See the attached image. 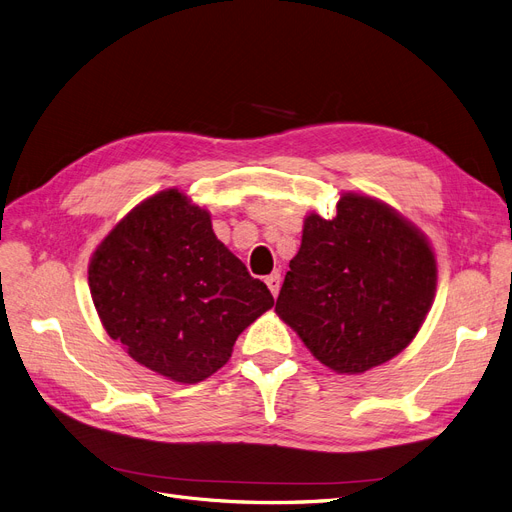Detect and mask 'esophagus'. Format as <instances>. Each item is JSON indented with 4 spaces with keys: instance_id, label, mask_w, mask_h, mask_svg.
Segmentation results:
<instances>
[{
    "instance_id": "esophagus-1",
    "label": "esophagus",
    "mask_w": 512,
    "mask_h": 512,
    "mask_svg": "<svg viewBox=\"0 0 512 512\" xmlns=\"http://www.w3.org/2000/svg\"><path fill=\"white\" fill-rule=\"evenodd\" d=\"M266 285H268V289L272 291V295L276 297V295H278V291H280V274H278V272L270 274V276L266 278Z\"/></svg>"
}]
</instances>
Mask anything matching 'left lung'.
Masks as SVG:
<instances>
[{
    "mask_svg": "<svg viewBox=\"0 0 512 512\" xmlns=\"http://www.w3.org/2000/svg\"><path fill=\"white\" fill-rule=\"evenodd\" d=\"M276 314L316 361L358 375L418 335L437 291L428 238L386 202L346 192L333 219L308 213Z\"/></svg>",
    "mask_w": 512,
    "mask_h": 512,
    "instance_id": "8db88e82",
    "label": "left lung"
}]
</instances>
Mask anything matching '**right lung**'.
Returning <instances> with one entry per match:
<instances>
[{"label": "right lung", "mask_w": 512, "mask_h": 512, "mask_svg": "<svg viewBox=\"0 0 512 512\" xmlns=\"http://www.w3.org/2000/svg\"><path fill=\"white\" fill-rule=\"evenodd\" d=\"M88 287L107 335L179 384L219 371L238 335L274 306L268 287L217 240L211 213L177 187L116 223L90 257Z\"/></svg>", "instance_id": "1"}]
</instances>
